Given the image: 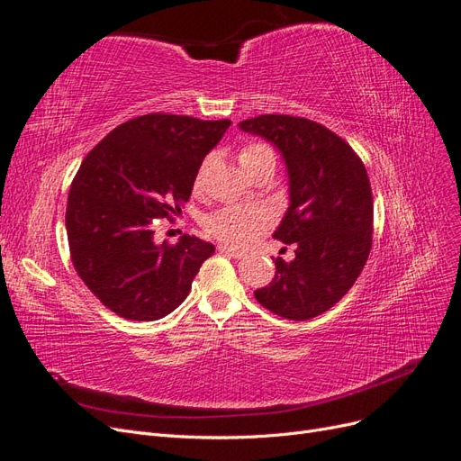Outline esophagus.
<instances>
[{
	"instance_id": "1",
	"label": "esophagus",
	"mask_w": 461,
	"mask_h": 461,
	"mask_svg": "<svg viewBox=\"0 0 461 461\" xmlns=\"http://www.w3.org/2000/svg\"><path fill=\"white\" fill-rule=\"evenodd\" d=\"M217 252L227 254V256H230V258H242V256H244L242 249L234 248V246H229V244H219V246H217Z\"/></svg>"
}]
</instances>
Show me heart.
<instances>
[{"mask_svg": "<svg viewBox=\"0 0 461 461\" xmlns=\"http://www.w3.org/2000/svg\"><path fill=\"white\" fill-rule=\"evenodd\" d=\"M239 161L248 175L256 169H261V167H273L275 169L276 158H275V151L267 144L248 142L239 151ZM205 167H207V161L200 167L196 180H194V188L196 190L202 186ZM271 222H273V213L267 207L229 205V207H221L217 212L203 217L202 227L209 236H213V239L221 242L242 246V244L252 242L263 230H267L271 227Z\"/></svg>", "mask_w": 461, "mask_h": 461, "instance_id": "heart-1", "label": "heart"}]
</instances>
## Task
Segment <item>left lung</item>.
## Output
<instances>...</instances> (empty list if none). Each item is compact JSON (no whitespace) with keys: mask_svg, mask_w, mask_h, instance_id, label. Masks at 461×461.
I'll return each instance as SVG.
<instances>
[{"mask_svg":"<svg viewBox=\"0 0 461 461\" xmlns=\"http://www.w3.org/2000/svg\"><path fill=\"white\" fill-rule=\"evenodd\" d=\"M240 129L281 149L290 207L275 239L294 244V261L275 259L273 281L254 292L265 310L292 321L329 312L364 271L373 244V196L364 161L323 124L259 115Z\"/></svg>","mask_w":461,"mask_h":461,"instance_id":"obj_1","label":"left lung"}]
</instances>
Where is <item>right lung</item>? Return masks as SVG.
<instances>
[{
  "mask_svg": "<svg viewBox=\"0 0 461 461\" xmlns=\"http://www.w3.org/2000/svg\"><path fill=\"white\" fill-rule=\"evenodd\" d=\"M229 127V119L148 113L119 124L80 163L65 213L68 252L107 310L156 321L188 296L215 246L190 234L156 244L153 219L188 202L203 158Z\"/></svg>",
  "mask_w": 461,
  "mask_h": 461,
  "instance_id": "right-lung-1",
  "label": "right lung"
}]
</instances>
